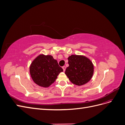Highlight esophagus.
I'll list each match as a JSON object with an SVG mask.
<instances>
[{"label":"esophagus","instance_id":"esophagus-1","mask_svg":"<svg viewBox=\"0 0 125 125\" xmlns=\"http://www.w3.org/2000/svg\"><path fill=\"white\" fill-rule=\"evenodd\" d=\"M62 68L63 71H65V70H66V67L65 66H63Z\"/></svg>","mask_w":125,"mask_h":125}]
</instances>
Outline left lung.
Returning <instances> with one entry per match:
<instances>
[{
  "instance_id": "left-lung-1",
  "label": "left lung",
  "mask_w": 125,
  "mask_h": 125,
  "mask_svg": "<svg viewBox=\"0 0 125 125\" xmlns=\"http://www.w3.org/2000/svg\"><path fill=\"white\" fill-rule=\"evenodd\" d=\"M68 64L65 74L73 84L81 86L92 79L94 73V65L89 58L81 55L69 56Z\"/></svg>"
}]
</instances>
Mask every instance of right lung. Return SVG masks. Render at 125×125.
Here are the masks:
<instances>
[{"instance_id":"1","label":"right lung","mask_w":125,"mask_h":125,"mask_svg":"<svg viewBox=\"0 0 125 125\" xmlns=\"http://www.w3.org/2000/svg\"><path fill=\"white\" fill-rule=\"evenodd\" d=\"M63 71L57 60L52 55H39L30 66V73L35 83L48 88L55 81L58 74Z\"/></svg>"}]
</instances>
